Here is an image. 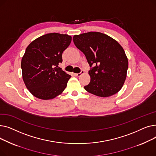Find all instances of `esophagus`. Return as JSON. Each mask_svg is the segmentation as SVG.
I'll return each instance as SVG.
<instances>
[{"label": "esophagus", "instance_id": "1", "mask_svg": "<svg viewBox=\"0 0 156 156\" xmlns=\"http://www.w3.org/2000/svg\"><path fill=\"white\" fill-rule=\"evenodd\" d=\"M84 73H85L84 70L81 69L79 73H76V74H75V75H76V76H80L81 75H83V74Z\"/></svg>", "mask_w": 156, "mask_h": 156}]
</instances>
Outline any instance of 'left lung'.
Here are the masks:
<instances>
[{
	"label": "left lung",
	"instance_id": "8db88e82",
	"mask_svg": "<svg viewBox=\"0 0 156 156\" xmlns=\"http://www.w3.org/2000/svg\"><path fill=\"white\" fill-rule=\"evenodd\" d=\"M75 46L90 65V82L84 87L97 96L107 97L119 92L126 78L128 61L122 47L109 36L91 31L75 35Z\"/></svg>",
	"mask_w": 156,
	"mask_h": 156
}]
</instances>
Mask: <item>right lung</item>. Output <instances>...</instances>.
<instances>
[{
  "mask_svg": "<svg viewBox=\"0 0 156 156\" xmlns=\"http://www.w3.org/2000/svg\"><path fill=\"white\" fill-rule=\"evenodd\" d=\"M71 42V36L52 33L35 39L27 47L21 66L24 84L33 95L48 100L64 91L71 76L58 65Z\"/></svg>",
  "mask_w": 156,
  "mask_h": 156,
  "instance_id": "obj_1",
  "label": "right lung"
}]
</instances>
